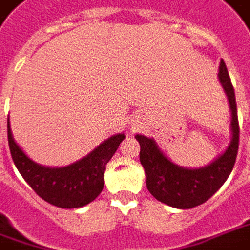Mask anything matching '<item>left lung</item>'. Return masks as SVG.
Masks as SVG:
<instances>
[{"mask_svg": "<svg viewBox=\"0 0 250 250\" xmlns=\"http://www.w3.org/2000/svg\"><path fill=\"white\" fill-rule=\"evenodd\" d=\"M219 82L226 92L231 112V141L211 163L198 168L178 166L160 151L153 138L137 134L140 160L145 170L146 188L159 202L177 209H191L205 203L219 191L232 171L239 144L237 101L224 61H220Z\"/></svg>", "mask_w": 250, "mask_h": 250, "instance_id": "obj_1", "label": "left lung"}]
</instances>
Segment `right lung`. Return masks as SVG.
Returning <instances> with one entry per match:
<instances>
[{
  "label": "right lung",
  "instance_id": "1",
  "mask_svg": "<svg viewBox=\"0 0 250 250\" xmlns=\"http://www.w3.org/2000/svg\"><path fill=\"white\" fill-rule=\"evenodd\" d=\"M125 138V134H115L80 160L63 167H49L36 163L22 151L13 140L8 117V142L15 166L40 198L62 209L83 208L102 192L106 163Z\"/></svg>",
  "mask_w": 250,
  "mask_h": 250
}]
</instances>
